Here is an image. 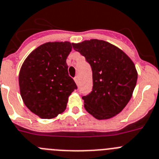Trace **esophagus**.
<instances>
[{
  "label": "esophagus",
  "instance_id": "34e87169",
  "mask_svg": "<svg viewBox=\"0 0 159 159\" xmlns=\"http://www.w3.org/2000/svg\"><path fill=\"white\" fill-rule=\"evenodd\" d=\"M74 81H75V83H76L77 85L78 84V77L76 76L75 78H74Z\"/></svg>",
  "mask_w": 159,
  "mask_h": 159
}]
</instances>
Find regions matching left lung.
Returning <instances> with one entry per match:
<instances>
[{"mask_svg": "<svg viewBox=\"0 0 159 159\" xmlns=\"http://www.w3.org/2000/svg\"><path fill=\"white\" fill-rule=\"evenodd\" d=\"M72 45L92 68V92L82 97L85 110L97 120L115 116L132 97L138 78L135 64L122 50L106 41L90 39Z\"/></svg>", "mask_w": 159, "mask_h": 159, "instance_id": "1", "label": "left lung"}]
</instances>
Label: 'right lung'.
Listing matches in <instances>:
<instances>
[{
    "label": "right lung",
    "instance_id": "add662e5",
    "mask_svg": "<svg viewBox=\"0 0 159 159\" xmlns=\"http://www.w3.org/2000/svg\"><path fill=\"white\" fill-rule=\"evenodd\" d=\"M70 42H49L35 48L24 60L19 74L20 95L27 108L42 119L62 113L76 89L69 76L67 56Z\"/></svg>",
    "mask_w": 159,
    "mask_h": 159
}]
</instances>
